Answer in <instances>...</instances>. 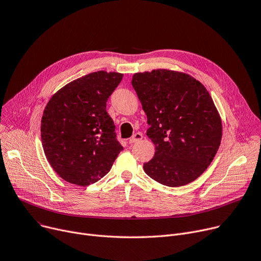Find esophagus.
<instances>
[{
    "label": "esophagus",
    "mask_w": 261,
    "mask_h": 261,
    "mask_svg": "<svg viewBox=\"0 0 261 261\" xmlns=\"http://www.w3.org/2000/svg\"><path fill=\"white\" fill-rule=\"evenodd\" d=\"M142 138H143V135L141 133H136L135 135H133V137L129 138L128 142H129V144H133V143L140 141V140H142Z\"/></svg>",
    "instance_id": "34e87169"
}]
</instances>
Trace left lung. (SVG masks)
Instances as JSON below:
<instances>
[{
    "label": "left lung",
    "mask_w": 261,
    "mask_h": 261,
    "mask_svg": "<svg viewBox=\"0 0 261 261\" xmlns=\"http://www.w3.org/2000/svg\"><path fill=\"white\" fill-rule=\"evenodd\" d=\"M132 86L155 146L144 171L169 187L194 181L210 165L222 140V122L208 91L187 74L162 69L136 73Z\"/></svg>",
    "instance_id": "obj_1"
}]
</instances>
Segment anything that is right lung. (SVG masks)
Segmentation results:
<instances>
[{
	"instance_id": "right-lung-1",
	"label": "right lung",
	"mask_w": 261,
	"mask_h": 261,
	"mask_svg": "<svg viewBox=\"0 0 261 261\" xmlns=\"http://www.w3.org/2000/svg\"><path fill=\"white\" fill-rule=\"evenodd\" d=\"M123 74L98 71L59 90L42 118V142L52 168L79 186L96 183L123 149L107 101Z\"/></svg>"
}]
</instances>
